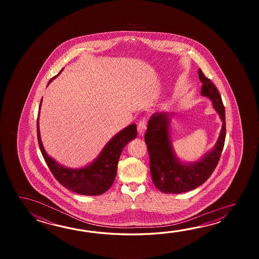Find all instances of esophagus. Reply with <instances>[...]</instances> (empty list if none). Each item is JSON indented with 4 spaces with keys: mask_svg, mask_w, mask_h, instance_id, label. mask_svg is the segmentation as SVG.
<instances>
[{
    "mask_svg": "<svg viewBox=\"0 0 259 259\" xmlns=\"http://www.w3.org/2000/svg\"><path fill=\"white\" fill-rule=\"evenodd\" d=\"M137 130L140 135H143L144 132H145V130H146V121H145L144 118L141 119L139 123H138Z\"/></svg>",
    "mask_w": 259,
    "mask_h": 259,
    "instance_id": "esophagus-1",
    "label": "esophagus"
}]
</instances>
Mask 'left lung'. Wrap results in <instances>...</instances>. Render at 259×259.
Returning <instances> with one entry per match:
<instances>
[{
    "label": "left lung",
    "instance_id": "1",
    "mask_svg": "<svg viewBox=\"0 0 259 259\" xmlns=\"http://www.w3.org/2000/svg\"><path fill=\"white\" fill-rule=\"evenodd\" d=\"M199 78L203 84L201 94L212 100L215 110L223 121L220 139L215 148L202 159L183 165L174 156L168 136V115L156 113L148 122L144 135L150 157V171L153 183L165 193H186L202 185L215 170L224 147L226 138L225 107L220 92L211 79L199 69Z\"/></svg>",
    "mask_w": 259,
    "mask_h": 259
}]
</instances>
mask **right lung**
<instances>
[{"label":"right lung","mask_w":259,"mask_h":259,"mask_svg":"<svg viewBox=\"0 0 259 259\" xmlns=\"http://www.w3.org/2000/svg\"><path fill=\"white\" fill-rule=\"evenodd\" d=\"M55 77H52L49 83ZM39 114L37 118L38 143L45 162L55 179L64 187L82 195H99L105 193L115 181L122 150L130 141L137 137L136 124H132L117 133L106 144L99 157L89 166L80 169H70L59 165L46 154L39 137Z\"/></svg>","instance_id":"add662e5"}]
</instances>
